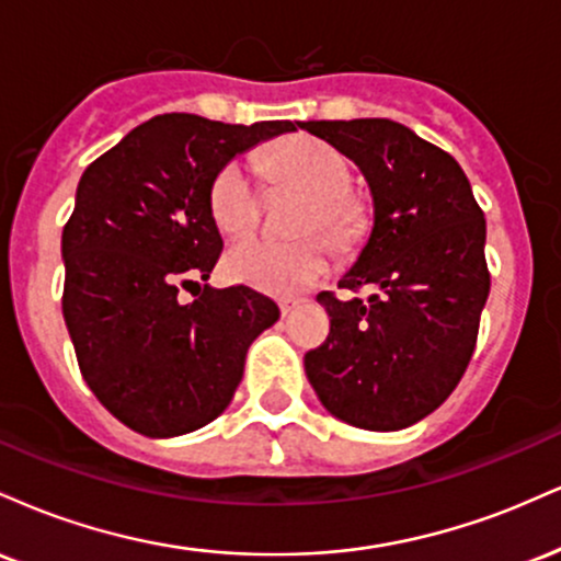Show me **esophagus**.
Masks as SVG:
<instances>
[{
  "label": "esophagus",
  "mask_w": 561,
  "mask_h": 561,
  "mask_svg": "<svg viewBox=\"0 0 561 561\" xmlns=\"http://www.w3.org/2000/svg\"><path fill=\"white\" fill-rule=\"evenodd\" d=\"M300 306V300H295V298H285V300H279V311H282V317H287V313H293L295 308Z\"/></svg>",
  "instance_id": "esophagus-1"
}]
</instances>
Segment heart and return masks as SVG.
<instances>
[{
  "label": "heart",
  "mask_w": 561,
  "mask_h": 561,
  "mask_svg": "<svg viewBox=\"0 0 561 561\" xmlns=\"http://www.w3.org/2000/svg\"><path fill=\"white\" fill-rule=\"evenodd\" d=\"M255 163L272 182L295 184L311 195L298 231L321 229L337 248H347L356 240L362 229V205L347 195L353 171L337 147L300 134L261 152ZM208 205L224 234L253 229L261 216V195L253 173L242 163L224 165L210 184ZM332 261V248L321 237H300L289 242L244 237L227 250L224 268L242 285L274 295H293L330 274Z\"/></svg>",
  "instance_id": "1"
}]
</instances>
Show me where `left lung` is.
Returning <instances> with one entry per match:
<instances>
[{"label": "left lung", "mask_w": 561, "mask_h": 561, "mask_svg": "<svg viewBox=\"0 0 561 561\" xmlns=\"http://www.w3.org/2000/svg\"><path fill=\"white\" fill-rule=\"evenodd\" d=\"M351 158L369 184L375 224L337 287L319 293L330 337L306 353L308 382L332 416L403 430L459 385L491 293L485 216L461 165L388 118L298 124Z\"/></svg>", "instance_id": "obj_1"}]
</instances>
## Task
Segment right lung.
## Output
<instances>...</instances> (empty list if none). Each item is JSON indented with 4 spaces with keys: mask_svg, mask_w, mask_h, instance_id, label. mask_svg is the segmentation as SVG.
<instances>
[{
    "mask_svg": "<svg viewBox=\"0 0 561 561\" xmlns=\"http://www.w3.org/2000/svg\"><path fill=\"white\" fill-rule=\"evenodd\" d=\"M285 131L295 124L165 113L83 171L62 229V317L83 379L126 427L173 437L214 422L240 385L250 343L279 319L255 289L199 279L224 248L208 205L216 173ZM192 286L196 298L182 301Z\"/></svg>",
    "mask_w": 561,
    "mask_h": 561,
    "instance_id": "obj_1",
    "label": "right lung"
}]
</instances>
